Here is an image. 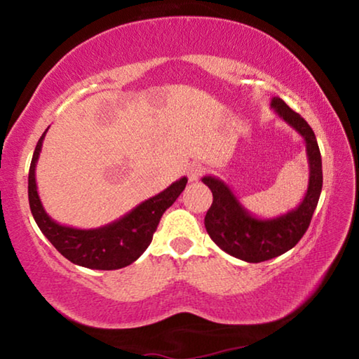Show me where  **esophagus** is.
Returning <instances> with one entry per match:
<instances>
[{"label":"esophagus","instance_id":"1","mask_svg":"<svg viewBox=\"0 0 359 359\" xmlns=\"http://www.w3.org/2000/svg\"><path fill=\"white\" fill-rule=\"evenodd\" d=\"M205 172V168L203 165H199V163H193V165L188 168V179H190V182H196L203 177V174Z\"/></svg>","mask_w":359,"mask_h":359}]
</instances>
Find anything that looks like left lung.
Here are the masks:
<instances>
[{"label": "left lung", "instance_id": "obj_1", "mask_svg": "<svg viewBox=\"0 0 359 359\" xmlns=\"http://www.w3.org/2000/svg\"><path fill=\"white\" fill-rule=\"evenodd\" d=\"M271 107L285 123L299 133L306 142L309 185L301 204L283 215L258 218L241 204L222 179L215 175L203 177V182L210 188L214 196L204 218L210 239L223 252L247 263H261L291 250L311 224L323 187L321 155L315 133L307 121L285 104L278 96H272Z\"/></svg>", "mask_w": 359, "mask_h": 359}]
</instances>
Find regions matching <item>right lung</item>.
<instances>
[{
	"label": "right lung",
	"instance_id": "obj_1",
	"mask_svg": "<svg viewBox=\"0 0 359 359\" xmlns=\"http://www.w3.org/2000/svg\"><path fill=\"white\" fill-rule=\"evenodd\" d=\"M46 133L47 130L36 144L28 174L29 209L42 234L66 259L88 269L114 271L135 263L150 245L161 215L180 196L188 179L182 177L175 180L166 190L145 199L128 214L104 226L92 229L65 226L52 220L47 214L39 199L38 187H36V165H38Z\"/></svg>",
	"mask_w": 359,
	"mask_h": 359
}]
</instances>
